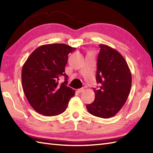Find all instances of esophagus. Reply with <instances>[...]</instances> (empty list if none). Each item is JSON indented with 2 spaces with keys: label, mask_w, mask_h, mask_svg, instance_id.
<instances>
[{
  "label": "esophagus",
  "mask_w": 153,
  "mask_h": 153,
  "mask_svg": "<svg viewBox=\"0 0 153 153\" xmlns=\"http://www.w3.org/2000/svg\"><path fill=\"white\" fill-rule=\"evenodd\" d=\"M77 91L78 92V93H82V92H83L84 91V89L83 88H80V89H78L77 90Z\"/></svg>",
  "instance_id": "esophagus-1"
}]
</instances>
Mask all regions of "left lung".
I'll list each match as a JSON object with an SVG mask.
<instances>
[{"instance_id":"1","label":"left lung","mask_w":153,"mask_h":153,"mask_svg":"<svg viewBox=\"0 0 153 153\" xmlns=\"http://www.w3.org/2000/svg\"><path fill=\"white\" fill-rule=\"evenodd\" d=\"M96 80L100 84L93 89L95 98L86 108L92 115L108 118L124 105L131 87V74L124 58L108 45H99Z\"/></svg>"}]
</instances>
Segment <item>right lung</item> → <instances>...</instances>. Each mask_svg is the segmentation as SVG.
<instances>
[{"instance_id": "right-lung-1", "label": "right lung", "mask_w": 153, "mask_h": 153, "mask_svg": "<svg viewBox=\"0 0 153 153\" xmlns=\"http://www.w3.org/2000/svg\"><path fill=\"white\" fill-rule=\"evenodd\" d=\"M66 44L44 45L37 48L25 61L22 70L25 95L35 111L47 116L65 111L75 91L67 86L64 73L68 54L76 50ZM64 76L65 82L58 80Z\"/></svg>"}]
</instances>
